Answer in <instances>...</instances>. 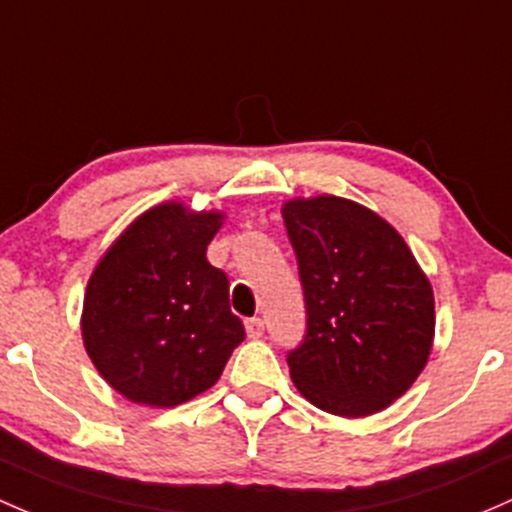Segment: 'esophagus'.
I'll list each match as a JSON object with an SVG mask.
<instances>
[{"label": "esophagus", "mask_w": 512, "mask_h": 512, "mask_svg": "<svg viewBox=\"0 0 512 512\" xmlns=\"http://www.w3.org/2000/svg\"><path fill=\"white\" fill-rule=\"evenodd\" d=\"M263 330H266V325H263L261 318L246 320V335H249L251 340H256V337H261Z\"/></svg>", "instance_id": "esophagus-1"}]
</instances>
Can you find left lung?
Instances as JSON below:
<instances>
[{
    "mask_svg": "<svg viewBox=\"0 0 512 512\" xmlns=\"http://www.w3.org/2000/svg\"><path fill=\"white\" fill-rule=\"evenodd\" d=\"M308 328L288 352L298 392L335 416L402 397L429 360L434 291L407 241L372 209L320 194L283 204Z\"/></svg>",
    "mask_w": 512,
    "mask_h": 512,
    "instance_id": "1",
    "label": "left lung"
}]
</instances>
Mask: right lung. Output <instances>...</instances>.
<instances>
[{"instance_id":"obj_1","label":"right lung","mask_w":512,"mask_h":512,"mask_svg":"<svg viewBox=\"0 0 512 512\" xmlns=\"http://www.w3.org/2000/svg\"><path fill=\"white\" fill-rule=\"evenodd\" d=\"M221 212L165 202L140 214L88 278L81 333L100 377L145 407H177L217 384L244 325L229 278L207 261Z\"/></svg>"}]
</instances>
